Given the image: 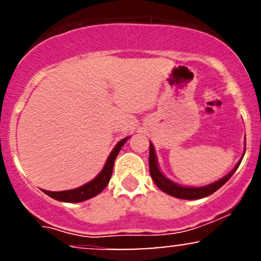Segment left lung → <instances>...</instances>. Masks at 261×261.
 Returning <instances> with one entry per match:
<instances>
[{"label":"left lung","instance_id":"1","mask_svg":"<svg viewBox=\"0 0 261 261\" xmlns=\"http://www.w3.org/2000/svg\"><path fill=\"white\" fill-rule=\"evenodd\" d=\"M245 153V149H244ZM243 158V157H242ZM242 160L236 164V167L233 168L232 172L226 176H223L220 180L212 182V184L205 185V187L200 188H193V187H181V185L175 184L174 181L169 180L166 175L160 170V167H158L157 157H155L154 147L151 142H149V173H151L152 179L155 182L158 188L161 189L162 191H164L168 195H172L174 197H178V199H184V200H196V199H202V197H206L211 194H214L215 191L218 190L223 184H226L228 181V179L233 175V173L236 172L237 168L241 164Z\"/></svg>","mask_w":261,"mask_h":261}]
</instances>
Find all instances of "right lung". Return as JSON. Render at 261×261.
Here are the masks:
<instances>
[{"label":"right lung","instance_id":"1","mask_svg":"<svg viewBox=\"0 0 261 261\" xmlns=\"http://www.w3.org/2000/svg\"><path fill=\"white\" fill-rule=\"evenodd\" d=\"M128 140V137H125L121 141H119L116 143V146L114 147L112 153L108 157L106 166L101 169V172L95 176L94 179L91 181L86 182L82 187L71 189V190H64V191H47L43 190L46 195H49L53 199L58 200V201H64V202H81L86 201V200L91 199V197H94L95 195L101 193L104 190V188L107 187L108 182H109L110 178H112L113 174V167L114 162H115L116 155H118L119 152L122 146L125 145V142Z\"/></svg>","mask_w":261,"mask_h":261}]
</instances>
